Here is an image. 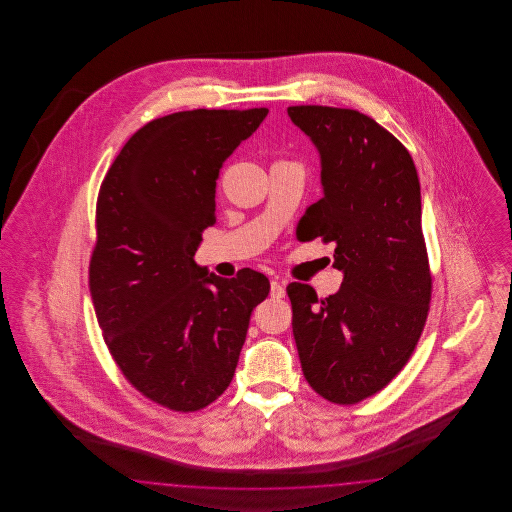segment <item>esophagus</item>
Segmentation results:
<instances>
[{"instance_id": "34e87169", "label": "esophagus", "mask_w": 512, "mask_h": 512, "mask_svg": "<svg viewBox=\"0 0 512 512\" xmlns=\"http://www.w3.org/2000/svg\"><path fill=\"white\" fill-rule=\"evenodd\" d=\"M285 296V287H283V283L278 282V280H272L271 282V298H276V300H280Z\"/></svg>"}]
</instances>
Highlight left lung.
<instances>
[{"label":"left lung","instance_id":"8db88e82","mask_svg":"<svg viewBox=\"0 0 512 512\" xmlns=\"http://www.w3.org/2000/svg\"><path fill=\"white\" fill-rule=\"evenodd\" d=\"M320 157L322 199L305 208L298 238L335 243L344 274L318 300L289 283L305 379L337 404L381 392L412 357L425 327L432 276L421 230L414 159L390 131L355 109L287 108Z\"/></svg>","mask_w":512,"mask_h":512}]
</instances>
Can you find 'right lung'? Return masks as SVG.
<instances>
[{
	"mask_svg": "<svg viewBox=\"0 0 512 512\" xmlns=\"http://www.w3.org/2000/svg\"><path fill=\"white\" fill-rule=\"evenodd\" d=\"M269 109L179 111L142 126L100 186L89 291L109 353L153 403L196 412L229 388L267 276L194 261L216 179Z\"/></svg>",
	"mask_w": 512,
	"mask_h": 512,
	"instance_id": "1",
	"label": "right lung"
}]
</instances>
